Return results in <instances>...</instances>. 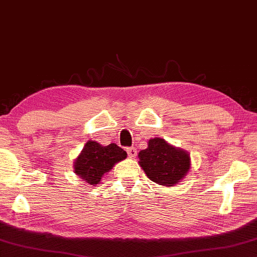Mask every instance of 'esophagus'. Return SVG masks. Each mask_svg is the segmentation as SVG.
<instances>
[{
    "mask_svg": "<svg viewBox=\"0 0 257 257\" xmlns=\"http://www.w3.org/2000/svg\"><path fill=\"white\" fill-rule=\"evenodd\" d=\"M127 153H128V156L129 157H135L137 155V149L135 147H130V148H127Z\"/></svg>",
    "mask_w": 257,
    "mask_h": 257,
    "instance_id": "1",
    "label": "esophagus"
}]
</instances>
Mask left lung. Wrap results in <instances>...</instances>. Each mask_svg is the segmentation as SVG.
Masks as SVG:
<instances>
[{"label":"left lung","mask_w":257,"mask_h":257,"mask_svg":"<svg viewBox=\"0 0 257 257\" xmlns=\"http://www.w3.org/2000/svg\"><path fill=\"white\" fill-rule=\"evenodd\" d=\"M139 165L149 180L163 186H173L190 170L188 152L176 148L162 138L149 139L148 147L139 152Z\"/></svg>","instance_id":"obj_1"}]
</instances>
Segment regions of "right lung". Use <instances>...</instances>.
<instances>
[{
    "label": "right lung",
    "instance_id": "obj_1",
    "mask_svg": "<svg viewBox=\"0 0 257 257\" xmlns=\"http://www.w3.org/2000/svg\"><path fill=\"white\" fill-rule=\"evenodd\" d=\"M125 157L127 153L115 144L102 146L94 141H88L74 162V171L87 184L95 186L102 176Z\"/></svg>",
    "mask_w": 257,
    "mask_h": 257
}]
</instances>
